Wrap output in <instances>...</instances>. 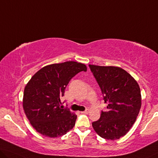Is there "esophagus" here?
Segmentation results:
<instances>
[{
    "instance_id": "obj_1",
    "label": "esophagus",
    "mask_w": 158,
    "mask_h": 158,
    "mask_svg": "<svg viewBox=\"0 0 158 158\" xmlns=\"http://www.w3.org/2000/svg\"><path fill=\"white\" fill-rule=\"evenodd\" d=\"M89 110H84V111H82V112H81V114H89Z\"/></svg>"
}]
</instances>
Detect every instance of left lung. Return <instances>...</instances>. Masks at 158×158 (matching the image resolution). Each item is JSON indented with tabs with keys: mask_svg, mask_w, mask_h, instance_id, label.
<instances>
[{
	"mask_svg": "<svg viewBox=\"0 0 158 158\" xmlns=\"http://www.w3.org/2000/svg\"><path fill=\"white\" fill-rule=\"evenodd\" d=\"M89 66L107 103L106 111L102 110L100 118L92 123L93 128L104 139H119L129 131L139 114V85L120 67Z\"/></svg>",
	"mask_w": 158,
	"mask_h": 158,
	"instance_id": "left-lung-1",
	"label": "left lung"
}]
</instances>
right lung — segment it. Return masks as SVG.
I'll return each instance as SVG.
<instances>
[{"mask_svg":"<svg viewBox=\"0 0 158 158\" xmlns=\"http://www.w3.org/2000/svg\"><path fill=\"white\" fill-rule=\"evenodd\" d=\"M80 72H86V65L73 61L48 65L27 84L23 109L32 127L42 135L60 137L74 126L77 115L60 106V98L70 80Z\"/></svg>","mask_w":158,"mask_h":158,"instance_id":"right-lung-1","label":"right lung"}]
</instances>
